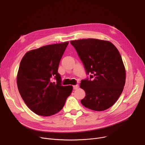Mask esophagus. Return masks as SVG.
<instances>
[{"label":"esophagus","instance_id":"esophagus-1","mask_svg":"<svg viewBox=\"0 0 145 145\" xmlns=\"http://www.w3.org/2000/svg\"><path fill=\"white\" fill-rule=\"evenodd\" d=\"M78 88H79V85H76L73 86V89H74V90H76Z\"/></svg>","mask_w":145,"mask_h":145}]
</instances>
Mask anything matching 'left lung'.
Returning a JSON list of instances; mask_svg holds the SVG:
<instances>
[{
    "mask_svg": "<svg viewBox=\"0 0 145 145\" xmlns=\"http://www.w3.org/2000/svg\"><path fill=\"white\" fill-rule=\"evenodd\" d=\"M90 79L82 80L80 87L86 96L81 100L85 107L95 111L110 108L123 92L126 71L118 49L108 40L84 39L72 40Z\"/></svg>",
    "mask_w": 145,
    "mask_h": 145,
    "instance_id": "8db88e82",
    "label": "left lung"
}]
</instances>
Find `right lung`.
Segmentation results:
<instances>
[{
  "instance_id": "obj_1",
  "label": "right lung",
  "mask_w": 145,
  "mask_h": 145,
  "mask_svg": "<svg viewBox=\"0 0 145 145\" xmlns=\"http://www.w3.org/2000/svg\"><path fill=\"white\" fill-rule=\"evenodd\" d=\"M69 42L46 45L26 53L19 65L17 85L27 107L40 116H49L62 110L73 90L63 86L58 67ZM55 77L57 83L51 79Z\"/></svg>"
}]
</instances>
